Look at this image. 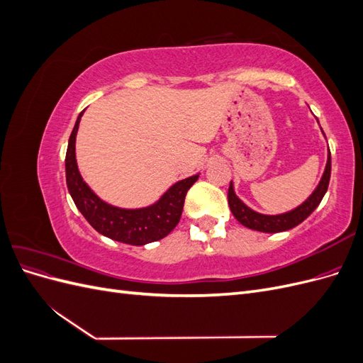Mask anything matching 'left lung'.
I'll return each mask as SVG.
<instances>
[{
  "instance_id": "1",
  "label": "left lung",
  "mask_w": 363,
  "mask_h": 363,
  "mask_svg": "<svg viewBox=\"0 0 363 363\" xmlns=\"http://www.w3.org/2000/svg\"><path fill=\"white\" fill-rule=\"evenodd\" d=\"M330 172H332V156H330V150H328L325 171L323 174L320 184L316 186V189L303 204L295 207L294 211L281 213V215H262L255 212L252 208H250L238 199L233 189V183L230 182V188H228L230 211H232L233 216L240 224L251 230H257V232H263V233L286 232V230H291L298 224H301L304 219L309 216L318 206H320L323 196L327 192L328 182H330Z\"/></svg>"
}]
</instances>
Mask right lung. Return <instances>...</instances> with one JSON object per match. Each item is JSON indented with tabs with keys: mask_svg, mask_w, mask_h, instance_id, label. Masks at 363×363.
<instances>
[{
	"mask_svg": "<svg viewBox=\"0 0 363 363\" xmlns=\"http://www.w3.org/2000/svg\"><path fill=\"white\" fill-rule=\"evenodd\" d=\"M82 116L83 112L77 118L69 136L65 169H67L68 191L86 221L98 233L130 245H145L169 235L180 221L186 194L199 180V174L171 186L162 195V199L150 207L119 208L107 204L98 199L89 186L83 182L79 168H77L75 136Z\"/></svg>",
	"mask_w": 363,
	"mask_h": 363,
	"instance_id": "right-lung-1",
	"label": "right lung"
}]
</instances>
